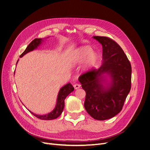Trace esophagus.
Returning a JSON list of instances; mask_svg holds the SVG:
<instances>
[{"instance_id": "obj_1", "label": "esophagus", "mask_w": 150, "mask_h": 150, "mask_svg": "<svg viewBox=\"0 0 150 150\" xmlns=\"http://www.w3.org/2000/svg\"><path fill=\"white\" fill-rule=\"evenodd\" d=\"M74 87L75 89H78V88H79V87H81V85L79 84H78V83H76V84H75L74 85Z\"/></svg>"}]
</instances>
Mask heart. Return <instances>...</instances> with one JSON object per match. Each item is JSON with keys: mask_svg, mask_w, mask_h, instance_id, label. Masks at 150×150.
Wrapping results in <instances>:
<instances>
[{"mask_svg": "<svg viewBox=\"0 0 150 150\" xmlns=\"http://www.w3.org/2000/svg\"><path fill=\"white\" fill-rule=\"evenodd\" d=\"M75 58L77 62H83L86 59V65L90 67L96 64L98 59V55L96 52L92 51L91 47L87 46L79 49Z\"/></svg>", "mask_w": 150, "mask_h": 150, "instance_id": "heart-1", "label": "heart"}]
</instances>
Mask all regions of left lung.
I'll return each mask as SVG.
<instances>
[{
  "mask_svg": "<svg viewBox=\"0 0 150 150\" xmlns=\"http://www.w3.org/2000/svg\"><path fill=\"white\" fill-rule=\"evenodd\" d=\"M93 38L102 45V65L81 75L78 80L86 92L87 112L95 119L104 121L121 111L131 89L132 66L122 49L112 39Z\"/></svg>",
  "mask_w": 150,
  "mask_h": 150,
  "instance_id": "8db88e82",
  "label": "left lung"
}]
</instances>
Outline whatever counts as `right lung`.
<instances>
[{"label":"right lung","instance_id":"right-lung-1","mask_svg":"<svg viewBox=\"0 0 150 150\" xmlns=\"http://www.w3.org/2000/svg\"><path fill=\"white\" fill-rule=\"evenodd\" d=\"M43 42V40L42 38H35L34 40H33L29 44V45L26 48L25 51L21 55L20 57L21 58L27 53L34 51V49H37V47H38ZM18 62V59L17 62V64ZM74 91V88L71 83H67V84L62 87L60 88V90L59 91L58 96H57V99L56 105L54 109L52 112H51L47 114L40 115H37V114L34 113L31 111L29 110H28L34 116H35L38 119H42V120H52V119H55L62 113L64 109V99Z\"/></svg>","mask_w":150,"mask_h":150}]
</instances>
